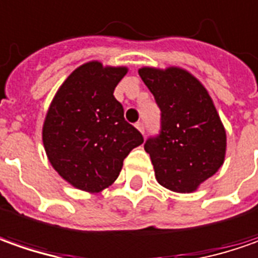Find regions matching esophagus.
<instances>
[{"mask_svg": "<svg viewBox=\"0 0 258 258\" xmlns=\"http://www.w3.org/2000/svg\"><path fill=\"white\" fill-rule=\"evenodd\" d=\"M136 127H137V128L140 130V131H141L143 134H144V131H146V127H144V122H141V121H138L137 124H136Z\"/></svg>", "mask_w": 258, "mask_h": 258, "instance_id": "1", "label": "esophagus"}]
</instances>
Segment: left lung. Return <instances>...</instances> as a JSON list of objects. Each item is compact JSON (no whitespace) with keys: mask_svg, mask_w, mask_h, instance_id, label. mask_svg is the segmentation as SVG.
Masks as SVG:
<instances>
[{"mask_svg":"<svg viewBox=\"0 0 258 258\" xmlns=\"http://www.w3.org/2000/svg\"><path fill=\"white\" fill-rule=\"evenodd\" d=\"M138 74L161 111L160 131L147 138L157 181L191 192L214 175L226 154V130L206 88L181 68H141Z\"/></svg>","mask_w":258,"mask_h":258,"instance_id":"obj_1","label":"left lung"}]
</instances>
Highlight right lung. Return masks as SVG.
<instances>
[{
	"instance_id": "obj_1",
	"label": "right lung",
	"mask_w": 258,
	"mask_h": 258,
	"mask_svg": "<svg viewBox=\"0 0 258 258\" xmlns=\"http://www.w3.org/2000/svg\"><path fill=\"white\" fill-rule=\"evenodd\" d=\"M127 68L93 61L64 81L49 105L42 141L49 163L80 190L98 192L117 180L143 134L124 118L114 90Z\"/></svg>"
}]
</instances>
